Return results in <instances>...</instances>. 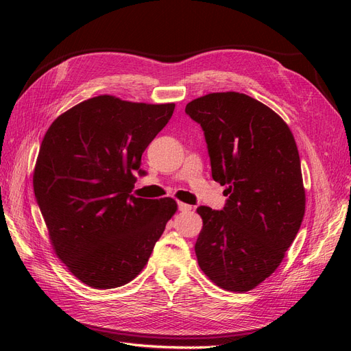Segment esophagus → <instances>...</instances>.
<instances>
[{
	"instance_id": "34e87169",
	"label": "esophagus",
	"mask_w": 351,
	"mask_h": 351,
	"mask_svg": "<svg viewBox=\"0 0 351 351\" xmlns=\"http://www.w3.org/2000/svg\"><path fill=\"white\" fill-rule=\"evenodd\" d=\"M178 208H179L180 212H189V210H192V206L188 205V204H183V202H179Z\"/></svg>"
}]
</instances>
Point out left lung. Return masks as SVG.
<instances>
[{"label":"left lung","instance_id":"left-lung-1","mask_svg":"<svg viewBox=\"0 0 351 351\" xmlns=\"http://www.w3.org/2000/svg\"><path fill=\"white\" fill-rule=\"evenodd\" d=\"M185 110L204 129L212 176L229 195L222 210L197 208V263L216 286L249 291L279 267L303 222L296 141L274 110L239 92H213Z\"/></svg>","mask_w":351,"mask_h":351}]
</instances>
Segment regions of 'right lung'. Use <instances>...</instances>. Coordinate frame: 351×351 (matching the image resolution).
Wrapping results in <instances>:
<instances>
[{"label":"right lung","mask_w":351,"mask_h":351,"mask_svg":"<svg viewBox=\"0 0 351 351\" xmlns=\"http://www.w3.org/2000/svg\"><path fill=\"white\" fill-rule=\"evenodd\" d=\"M173 109L99 95L60 115L43 139L34 193L55 254L90 287L134 280L178 210L171 197L131 193L143 151Z\"/></svg>","instance_id":"obj_1"}]
</instances>
